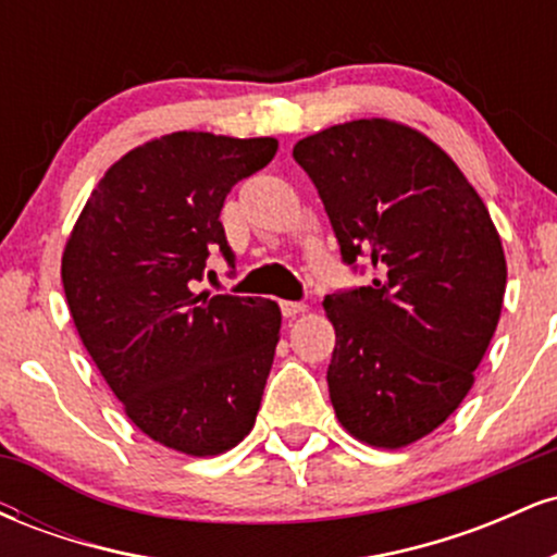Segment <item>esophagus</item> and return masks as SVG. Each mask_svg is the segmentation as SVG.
I'll return each instance as SVG.
<instances>
[{
  "mask_svg": "<svg viewBox=\"0 0 557 557\" xmlns=\"http://www.w3.org/2000/svg\"><path fill=\"white\" fill-rule=\"evenodd\" d=\"M280 309H283V317L293 319V317L304 314L306 304H298V300H283V304H280Z\"/></svg>",
  "mask_w": 557,
  "mask_h": 557,
  "instance_id": "34e87169",
  "label": "esophagus"
}]
</instances>
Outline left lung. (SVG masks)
I'll use <instances>...</instances> for the list:
<instances>
[{
  "instance_id": "1",
  "label": "left lung",
  "mask_w": 557,
  "mask_h": 557,
  "mask_svg": "<svg viewBox=\"0 0 557 557\" xmlns=\"http://www.w3.org/2000/svg\"><path fill=\"white\" fill-rule=\"evenodd\" d=\"M348 264L372 285L324 298L327 369L350 437L400 450L437 430L474 385L500 322L505 253L482 196L450 157L385 117L324 127L293 146Z\"/></svg>"
}]
</instances>
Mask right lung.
Listing matches in <instances>:
<instances>
[{
    "label": "right lung",
    "mask_w": 557,
    "mask_h": 557,
    "mask_svg": "<svg viewBox=\"0 0 557 557\" xmlns=\"http://www.w3.org/2000/svg\"><path fill=\"white\" fill-rule=\"evenodd\" d=\"M277 138L177 131L120 157L62 251L75 330L125 417L194 458L253 430L280 343L274 300L196 293L209 251L233 261L220 222L235 183L267 168Z\"/></svg>",
    "instance_id": "1"
}]
</instances>
